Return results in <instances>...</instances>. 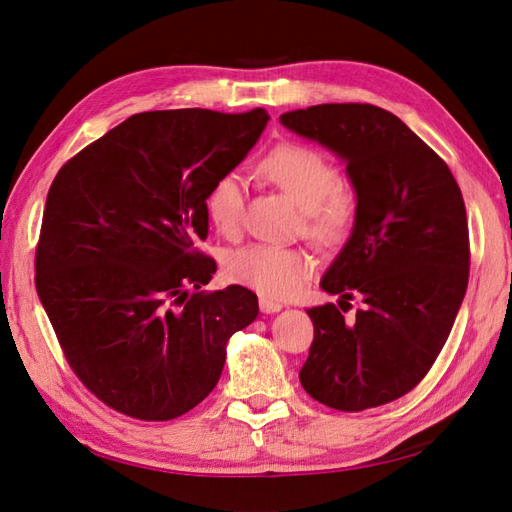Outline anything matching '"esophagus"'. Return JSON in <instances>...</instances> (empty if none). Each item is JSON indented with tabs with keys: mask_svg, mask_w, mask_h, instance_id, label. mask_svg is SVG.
Instances as JSON below:
<instances>
[{
	"mask_svg": "<svg viewBox=\"0 0 512 512\" xmlns=\"http://www.w3.org/2000/svg\"><path fill=\"white\" fill-rule=\"evenodd\" d=\"M284 305L280 303V301H271V299H265V297H260V312L262 314H275V312H280Z\"/></svg>",
	"mask_w": 512,
	"mask_h": 512,
	"instance_id": "esophagus-1",
	"label": "esophagus"
}]
</instances>
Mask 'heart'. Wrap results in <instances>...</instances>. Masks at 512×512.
Instances as JSON below:
<instances>
[{
    "label": "heart",
    "mask_w": 512,
    "mask_h": 512,
    "mask_svg": "<svg viewBox=\"0 0 512 512\" xmlns=\"http://www.w3.org/2000/svg\"><path fill=\"white\" fill-rule=\"evenodd\" d=\"M260 173L286 192L303 213V232L322 247L342 243L359 215V196L339 177L337 164L318 147L282 143L260 160ZM211 224L222 235H235L243 220V181L226 173L211 185L205 200ZM314 258L303 247L247 243L224 260L232 282L250 286L267 299L297 294L314 271Z\"/></svg>",
    "instance_id": "heart-1"
}]
</instances>
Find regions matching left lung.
<instances>
[{
    "mask_svg": "<svg viewBox=\"0 0 512 512\" xmlns=\"http://www.w3.org/2000/svg\"><path fill=\"white\" fill-rule=\"evenodd\" d=\"M280 119L344 158L359 196L352 237L322 288L342 294L339 307L354 296L364 305L354 321L335 303L307 309L314 342L299 380L333 410L391 404L427 376L466 297L461 190L438 153L380 106L318 104Z\"/></svg>",
    "mask_w": 512,
    "mask_h": 512,
    "instance_id": "1",
    "label": "left lung"
}]
</instances>
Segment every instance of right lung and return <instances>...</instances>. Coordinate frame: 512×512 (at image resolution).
<instances>
[{
  "mask_svg": "<svg viewBox=\"0 0 512 512\" xmlns=\"http://www.w3.org/2000/svg\"><path fill=\"white\" fill-rule=\"evenodd\" d=\"M267 121L265 108L138 113L55 175L36 290L70 369L115 412H190L218 384L228 337L258 316L252 290H200L218 267L196 241L209 232L211 185Z\"/></svg>",
  "mask_w": 512,
  "mask_h": 512,
  "instance_id": "1",
  "label": "right lung"
}]
</instances>
